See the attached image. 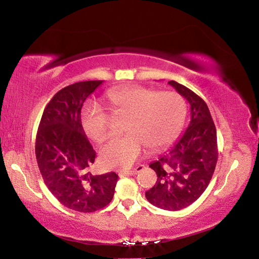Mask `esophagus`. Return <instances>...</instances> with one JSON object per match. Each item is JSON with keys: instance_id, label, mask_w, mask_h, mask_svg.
<instances>
[{"instance_id": "1", "label": "esophagus", "mask_w": 259, "mask_h": 259, "mask_svg": "<svg viewBox=\"0 0 259 259\" xmlns=\"http://www.w3.org/2000/svg\"><path fill=\"white\" fill-rule=\"evenodd\" d=\"M144 168H145V165L143 164H139L138 166H136V168H134L133 170H128V171H121V176H125V175H128V176H134V175H137L138 172L142 171V170H144Z\"/></svg>"}]
</instances>
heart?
Returning a JSON list of instances; mask_svg holds the SVG:
<instances>
[{"instance_id": "obj_1", "label": "heart", "mask_w": 259, "mask_h": 259, "mask_svg": "<svg viewBox=\"0 0 259 259\" xmlns=\"http://www.w3.org/2000/svg\"><path fill=\"white\" fill-rule=\"evenodd\" d=\"M112 108L128 112L125 130L113 137L99 151L102 164L107 168H130L146 152L147 147L160 148L177 137L186 116V104L174 91H160L143 85H125L107 91ZM85 135L102 142L108 134L109 115L99 104L87 103L81 112Z\"/></svg>"}]
</instances>
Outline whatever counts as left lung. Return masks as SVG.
<instances>
[{
	"mask_svg": "<svg viewBox=\"0 0 259 259\" xmlns=\"http://www.w3.org/2000/svg\"><path fill=\"white\" fill-rule=\"evenodd\" d=\"M191 108V121L168 152L152 162L157 182L145 193L157 208L177 211L188 207L205 191L217 163V133L207 104L185 85L169 81Z\"/></svg>",
	"mask_w": 259,
	"mask_h": 259,
	"instance_id": "obj_1",
	"label": "left lung"
}]
</instances>
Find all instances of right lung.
Instances as JSON below:
<instances>
[{"mask_svg":"<svg viewBox=\"0 0 259 259\" xmlns=\"http://www.w3.org/2000/svg\"><path fill=\"white\" fill-rule=\"evenodd\" d=\"M103 81H83L59 90L47 105L38 125L35 154L49 191L61 204L94 212L111 202L117 175L88 171L96 152L81 123L85 99Z\"/></svg>","mask_w":259,"mask_h":259,"instance_id":"add662e5","label":"right lung"}]
</instances>
